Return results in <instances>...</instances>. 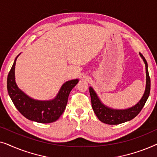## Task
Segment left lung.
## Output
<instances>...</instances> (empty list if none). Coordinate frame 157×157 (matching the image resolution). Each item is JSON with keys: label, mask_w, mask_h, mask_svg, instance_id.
I'll use <instances>...</instances> for the list:
<instances>
[{"label": "left lung", "mask_w": 157, "mask_h": 157, "mask_svg": "<svg viewBox=\"0 0 157 157\" xmlns=\"http://www.w3.org/2000/svg\"><path fill=\"white\" fill-rule=\"evenodd\" d=\"M140 56L145 63L146 73H147V84H146V89L143 97L141 98L140 101L134 106L130 109H125V110H114V109H109L108 107L105 106L100 101L93 89L91 87L89 88L92 108H93L96 117L103 123L110 124V125H116V124H119L130 121L134 117H136L140 113L143 107L144 106L146 101L149 96L150 89H151V80H150L149 71H148L147 62L141 53H140Z\"/></svg>", "instance_id": "left-lung-1"}]
</instances>
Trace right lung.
I'll list each match as a JSON object with an SVG mask.
<instances>
[{"mask_svg":"<svg viewBox=\"0 0 157 157\" xmlns=\"http://www.w3.org/2000/svg\"><path fill=\"white\" fill-rule=\"evenodd\" d=\"M17 57L7 78L8 94L16 108L23 117L31 121L43 124L56 121L65 110L70 92L78 83V80L75 79L66 82L53 100L40 101L32 99L18 89L15 81V66Z\"/></svg>","mask_w":157,"mask_h":157,"instance_id":"right-lung-1","label":"right lung"}]
</instances>
